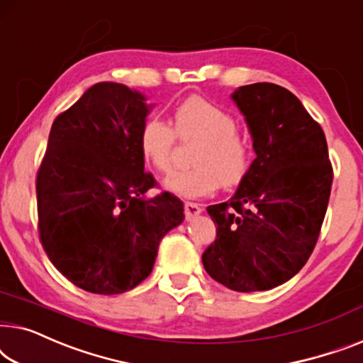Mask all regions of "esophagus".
<instances>
[{
	"instance_id": "obj_1",
	"label": "esophagus",
	"mask_w": 363,
	"mask_h": 363,
	"mask_svg": "<svg viewBox=\"0 0 363 363\" xmlns=\"http://www.w3.org/2000/svg\"><path fill=\"white\" fill-rule=\"evenodd\" d=\"M201 212H202V208H201V206H199V203H196V202H186V203H184V216H186L187 220H191L192 217L199 216Z\"/></svg>"
}]
</instances>
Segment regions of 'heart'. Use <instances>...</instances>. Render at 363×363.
<instances>
[{
  "instance_id": "1",
  "label": "heart",
  "mask_w": 363,
  "mask_h": 363,
  "mask_svg": "<svg viewBox=\"0 0 363 363\" xmlns=\"http://www.w3.org/2000/svg\"><path fill=\"white\" fill-rule=\"evenodd\" d=\"M176 140L197 141L191 157L194 167L174 172L164 182L167 191L181 197L211 196L222 184L237 186L252 166L253 150L238 133L235 116L203 96L182 100L172 111L171 125L156 116L143 121L138 131L141 160L156 172L166 174L172 169Z\"/></svg>"
}]
</instances>
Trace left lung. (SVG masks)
I'll return each mask as SVG.
<instances>
[{
    "mask_svg": "<svg viewBox=\"0 0 363 363\" xmlns=\"http://www.w3.org/2000/svg\"><path fill=\"white\" fill-rule=\"evenodd\" d=\"M232 99L257 157L230 201L207 207L217 238L202 263L216 281L250 293L277 288L308 262L334 171L323 128L284 86L259 82L240 86Z\"/></svg>",
    "mask_w": 363,
    "mask_h": 363,
    "instance_id": "8db88e82",
    "label": "left lung"
}]
</instances>
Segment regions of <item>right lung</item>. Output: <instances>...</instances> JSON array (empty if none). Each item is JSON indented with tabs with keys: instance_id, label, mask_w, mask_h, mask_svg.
I'll return each instance as SVG.
<instances>
[{
	"instance_id": "obj_1",
	"label": "right lung",
	"mask_w": 363,
	"mask_h": 363,
	"mask_svg": "<svg viewBox=\"0 0 363 363\" xmlns=\"http://www.w3.org/2000/svg\"><path fill=\"white\" fill-rule=\"evenodd\" d=\"M123 84L100 82L54 120L35 179L39 238L55 268L79 288L120 294L150 277L161 238L184 220L171 192L138 151L151 105Z\"/></svg>"
}]
</instances>
